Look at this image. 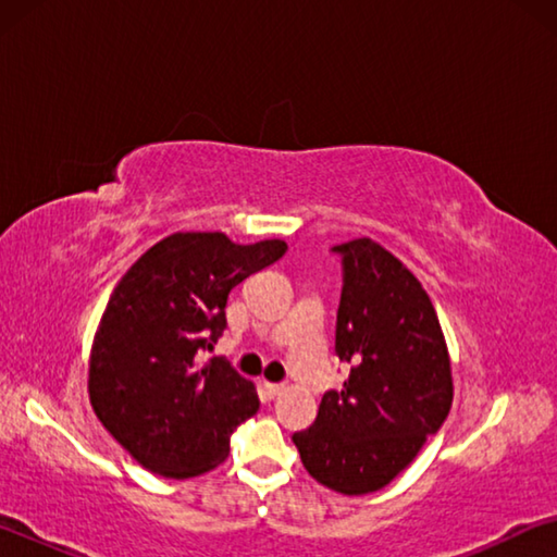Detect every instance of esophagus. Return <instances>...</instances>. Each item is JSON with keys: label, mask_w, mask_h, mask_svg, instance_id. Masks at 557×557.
Returning a JSON list of instances; mask_svg holds the SVG:
<instances>
[{"label": "esophagus", "mask_w": 557, "mask_h": 557, "mask_svg": "<svg viewBox=\"0 0 557 557\" xmlns=\"http://www.w3.org/2000/svg\"><path fill=\"white\" fill-rule=\"evenodd\" d=\"M265 391H268L270 398H277V395L285 393V385H282V383H265Z\"/></svg>", "instance_id": "obj_1"}]
</instances>
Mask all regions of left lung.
<instances>
[{
  "label": "left lung",
  "mask_w": 557,
  "mask_h": 557,
  "mask_svg": "<svg viewBox=\"0 0 557 557\" xmlns=\"http://www.w3.org/2000/svg\"><path fill=\"white\" fill-rule=\"evenodd\" d=\"M344 256L336 356L354 369L329 391L314 425L297 432L301 465L344 496L379 492L418 457L449 414L455 381L445 334L420 280L373 238Z\"/></svg>",
  "instance_id": "1"
}]
</instances>
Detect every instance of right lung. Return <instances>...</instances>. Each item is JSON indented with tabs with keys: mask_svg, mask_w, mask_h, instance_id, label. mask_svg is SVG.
<instances>
[{
	"mask_svg": "<svg viewBox=\"0 0 557 557\" xmlns=\"http://www.w3.org/2000/svg\"><path fill=\"white\" fill-rule=\"evenodd\" d=\"M285 250L280 238L240 245L219 231L172 233L112 289L92 336L88 395L147 471L206 474L228 457L235 425L258 412L256 383L196 354L223 334L228 292Z\"/></svg>",
	"mask_w": 557,
	"mask_h": 557,
	"instance_id": "1",
	"label": "right lung"
}]
</instances>
